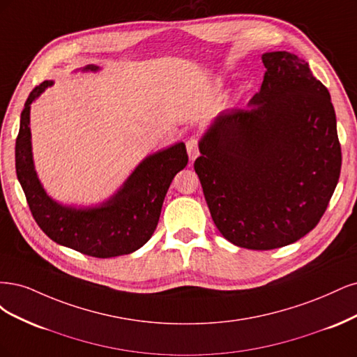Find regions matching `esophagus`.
I'll return each instance as SVG.
<instances>
[{
  "instance_id": "1",
  "label": "esophagus",
  "mask_w": 357,
  "mask_h": 357,
  "mask_svg": "<svg viewBox=\"0 0 357 357\" xmlns=\"http://www.w3.org/2000/svg\"><path fill=\"white\" fill-rule=\"evenodd\" d=\"M187 151H188L190 160L197 158V155L200 154V151H199V141H197V137L191 136L190 139L187 141Z\"/></svg>"
}]
</instances>
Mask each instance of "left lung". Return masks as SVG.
<instances>
[{"label":"left lung","mask_w":357,"mask_h":357,"mask_svg":"<svg viewBox=\"0 0 357 357\" xmlns=\"http://www.w3.org/2000/svg\"><path fill=\"white\" fill-rule=\"evenodd\" d=\"M266 66L249 108L221 112L194 162L220 233L233 245L270 250L319 224L340 179L341 145L328 89L289 52Z\"/></svg>","instance_id":"1"}]
</instances>
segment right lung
Wrapping results in <instances>:
<instances>
[{"label": "right lung", "instance_id": "right-lung-1", "mask_svg": "<svg viewBox=\"0 0 357 357\" xmlns=\"http://www.w3.org/2000/svg\"><path fill=\"white\" fill-rule=\"evenodd\" d=\"M86 70L96 71L98 66L89 65ZM52 84L43 82L31 91L16 139V174L33 220L56 243L84 255L112 258L132 254L154 233L170 182L188 163L185 145L179 142L146 157L123 188L99 208H65L43 190L31 151V103Z\"/></svg>", "mask_w": 357, "mask_h": 357}]
</instances>
